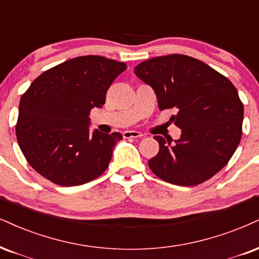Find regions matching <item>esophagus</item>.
Here are the masks:
<instances>
[{
	"instance_id": "esophagus-1",
	"label": "esophagus",
	"mask_w": 259,
	"mask_h": 259,
	"mask_svg": "<svg viewBox=\"0 0 259 259\" xmlns=\"http://www.w3.org/2000/svg\"><path fill=\"white\" fill-rule=\"evenodd\" d=\"M123 138L128 139V138H142L143 135L140 132H137V131H124L122 133Z\"/></svg>"
}]
</instances>
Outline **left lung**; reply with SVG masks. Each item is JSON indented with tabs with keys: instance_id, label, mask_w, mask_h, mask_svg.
<instances>
[{
	"instance_id": "obj_1",
	"label": "left lung",
	"mask_w": 259,
	"mask_h": 259,
	"mask_svg": "<svg viewBox=\"0 0 259 259\" xmlns=\"http://www.w3.org/2000/svg\"><path fill=\"white\" fill-rule=\"evenodd\" d=\"M136 75L154 89L159 110L178 111L181 128L171 144L159 136L149 159L152 173L169 184L196 186L225 167L240 143L244 104L228 78L199 60L173 54L139 63Z\"/></svg>"
}]
</instances>
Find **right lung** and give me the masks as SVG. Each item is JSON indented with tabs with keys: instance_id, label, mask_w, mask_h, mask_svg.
Here are the masks:
<instances>
[{
	"instance_id": "right-lung-1",
	"label": "right lung",
	"mask_w": 259,
	"mask_h": 259,
	"mask_svg": "<svg viewBox=\"0 0 259 259\" xmlns=\"http://www.w3.org/2000/svg\"><path fill=\"white\" fill-rule=\"evenodd\" d=\"M126 63L79 56L48 69L21 96L15 133L37 173L60 186H78L104 173L122 136L95 130L91 109L102 108L111 82Z\"/></svg>"
}]
</instances>
